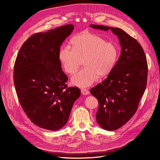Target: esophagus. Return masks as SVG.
Instances as JSON below:
<instances>
[{
    "label": "esophagus",
    "instance_id": "esophagus-1",
    "mask_svg": "<svg viewBox=\"0 0 160 160\" xmlns=\"http://www.w3.org/2000/svg\"><path fill=\"white\" fill-rule=\"evenodd\" d=\"M81 92L83 95H87L89 94V91L87 88H82L81 89Z\"/></svg>",
    "mask_w": 160,
    "mask_h": 160
}]
</instances>
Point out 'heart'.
I'll return each instance as SVG.
<instances>
[{"instance_id": "heart-1", "label": "heart", "mask_w": 160, "mask_h": 160, "mask_svg": "<svg viewBox=\"0 0 160 160\" xmlns=\"http://www.w3.org/2000/svg\"><path fill=\"white\" fill-rule=\"evenodd\" d=\"M72 47L62 46L58 58L64 70L73 75L83 60L85 66L72 78L73 85L86 87L92 84L98 76L109 74L115 67L119 49L112 42L94 33H87L75 37L71 41Z\"/></svg>"}]
</instances>
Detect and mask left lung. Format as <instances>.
I'll use <instances>...</instances> for the list:
<instances>
[{
    "instance_id": "obj_1",
    "label": "left lung",
    "mask_w": 160,
    "mask_h": 160,
    "mask_svg": "<svg viewBox=\"0 0 160 160\" xmlns=\"http://www.w3.org/2000/svg\"><path fill=\"white\" fill-rule=\"evenodd\" d=\"M95 29L118 36L120 56L108 77L90 89L99 102L96 113L98 124L107 130L125 125L138 110L147 85L148 62L144 50L136 39L118 28L90 25Z\"/></svg>"
}]
</instances>
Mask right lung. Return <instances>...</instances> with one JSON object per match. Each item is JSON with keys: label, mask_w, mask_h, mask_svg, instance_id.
I'll return each mask as SVG.
<instances>
[{"label": "right lung", "mask_w": 160, "mask_h": 160, "mask_svg": "<svg viewBox=\"0 0 160 160\" xmlns=\"http://www.w3.org/2000/svg\"><path fill=\"white\" fill-rule=\"evenodd\" d=\"M72 24L32 35L22 44L14 66V83L20 104L35 125L58 130L68 122L81 92L68 87L58 58L60 46L73 32Z\"/></svg>", "instance_id": "1"}]
</instances>
